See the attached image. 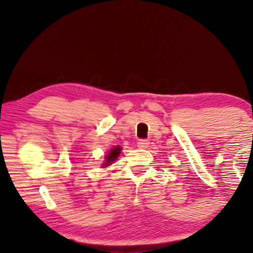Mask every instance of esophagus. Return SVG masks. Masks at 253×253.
Wrapping results in <instances>:
<instances>
[{
	"mask_svg": "<svg viewBox=\"0 0 253 253\" xmlns=\"http://www.w3.org/2000/svg\"><path fill=\"white\" fill-rule=\"evenodd\" d=\"M148 144H150V141H148V140H146V139H140V140H138L137 146L139 147V148H147Z\"/></svg>",
	"mask_w": 253,
	"mask_h": 253,
	"instance_id": "obj_1",
	"label": "esophagus"
}]
</instances>
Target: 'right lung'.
<instances>
[{
  "label": "right lung",
  "instance_id": "1",
  "mask_svg": "<svg viewBox=\"0 0 253 253\" xmlns=\"http://www.w3.org/2000/svg\"><path fill=\"white\" fill-rule=\"evenodd\" d=\"M121 151H122V148H121L120 146H116V147L112 148V150L109 151V153L107 154L105 164L102 165L103 167H108L110 164H113V162L117 159V157H119V155L121 154Z\"/></svg>",
  "mask_w": 253,
  "mask_h": 253
}]
</instances>
